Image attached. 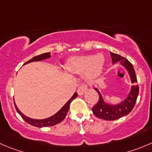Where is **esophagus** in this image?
Returning <instances> with one entry per match:
<instances>
[{"label": "esophagus", "instance_id": "obj_1", "mask_svg": "<svg viewBox=\"0 0 152 152\" xmlns=\"http://www.w3.org/2000/svg\"><path fill=\"white\" fill-rule=\"evenodd\" d=\"M86 91H87V86L83 85V86L79 87V88H78V90H77V93L79 95L81 96V95H83V94H84Z\"/></svg>", "mask_w": 152, "mask_h": 152}]
</instances>
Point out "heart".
Wrapping results in <instances>:
<instances>
[{
	"label": "heart",
	"mask_w": 152,
	"mask_h": 152,
	"mask_svg": "<svg viewBox=\"0 0 152 152\" xmlns=\"http://www.w3.org/2000/svg\"><path fill=\"white\" fill-rule=\"evenodd\" d=\"M105 64L104 56L101 54L73 57L65 64V71L69 74H83L89 80L97 79L101 75Z\"/></svg>",
	"instance_id": "obj_1"
}]
</instances>
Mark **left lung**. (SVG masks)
<instances>
[{"mask_svg":"<svg viewBox=\"0 0 152 152\" xmlns=\"http://www.w3.org/2000/svg\"><path fill=\"white\" fill-rule=\"evenodd\" d=\"M110 55L113 64L117 63L124 66L128 72L131 83H137L135 70L132 64L125 58H123L117 54L110 52ZM93 87L94 88V90L97 91L100 97L97 104L93 106L92 112L96 117L106 121H113L129 114L135 106L139 94V86L137 85L132 86L130 92L124 100L117 104H111L105 101L100 91L95 86H93Z\"/></svg>","mask_w":152,"mask_h":152,"instance_id":"left-lung-1","label":"left lung"}]
</instances>
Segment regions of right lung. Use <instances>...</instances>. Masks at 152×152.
<instances>
[{"mask_svg": "<svg viewBox=\"0 0 152 152\" xmlns=\"http://www.w3.org/2000/svg\"><path fill=\"white\" fill-rule=\"evenodd\" d=\"M50 57H51L50 52H46V53L41 54V55H37V56L34 57L33 58H31V60L27 61L25 64H27L31 63V62H34V61H42V60H46V59L49 58ZM77 96H78L77 93H74V94L72 96L71 98L69 99V100H68L64 105L63 107H62L58 112H57V113H55V115H53L44 119H34V118H31L28 117V116L25 115H24L20 110H18L17 106L15 105V102H14V104H15V107L16 111L18 112V114L22 116V118H23L27 123L30 124L31 125L34 126V127H49V126L55 125V124H58V123L61 122V121H63L64 119V118L66 117L68 111H69L70 103H71L72 100H74Z\"/></svg>", "mask_w": 152, "mask_h": 152, "instance_id": "right-lung-1", "label": "right lung"}]
</instances>
